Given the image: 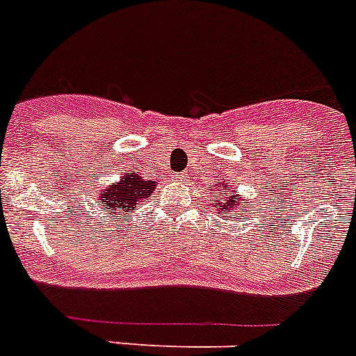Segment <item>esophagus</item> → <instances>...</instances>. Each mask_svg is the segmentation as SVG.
Here are the masks:
<instances>
[{
  "instance_id": "1",
  "label": "esophagus",
  "mask_w": 356,
  "mask_h": 356,
  "mask_svg": "<svg viewBox=\"0 0 356 356\" xmlns=\"http://www.w3.org/2000/svg\"><path fill=\"white\" fill-rule=\"evenodd\" d=\"M175 181H179V183H183V181H188V173H184V172L177 173V175H175Z\"/></svg>"
}]
</instances>
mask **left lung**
Instances as JSON below:
<instances>
[{"instance_id": "left-lung-1", "label": "left lung", "mask_w": 356, "mask_h": 356, "mask_svg": "<svg viewBox=\"0 0 356 356\" xmlns=\"http://www.w3.org/2000/svg\"><path fill=\"white\" fill-rule=\"evenodd\" d=\"M224 190L226 192H222V190H215V199L217 201L213 202V206L219 210V213H224V211H228L229 208H235V206L238 204V195H234L235 190H232V186H229L228 183L222 184Z\"/></svg>"}]
</instances>
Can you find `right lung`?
<instances>
[{"label":"right lung","mask_w":356,"mask_h":356,"mask_svg":"<svg viewBox=\"0 0 356 356\" xmlns=\"http://www.w3.org/2000/svg\"><path fill=\"white\" fill-rule=\"evenodd\" d=\"M154 181H148L137 173H124L122 181L110 184L104 192L99 193L101 208H104L108 213H115L121 219H124L122 215L134 210L136 204H139L143 199H148L154 193Z\"/></svg>","instance_id":"1"}]
</instances>
